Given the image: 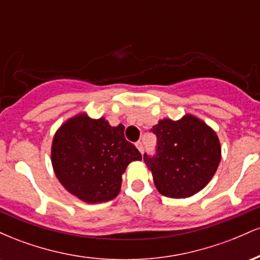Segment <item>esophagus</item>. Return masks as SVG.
Returning a JSON list of instances; mask_svg holds the SVG:
<instances>
[{"instance_id": "obj_1", "label": "esophagus", "mask_w": 260, "mask_h": 260, "mask_svg": "<svg viewBox=\"0 0 260 260\" xmlns=\"http://www.w3.org/2000/svg\"><path fill=\"white\" fill-rule=\"evenodd\" d=\"M136 147H137V149H138V150H139V153H140V154L144 153V145H143V143H142V142H138V143H137Z\"/></svg>"}]
</instances>
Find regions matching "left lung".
Returning <instances> with one entry per match:
<instances>
[{
  "label": "left lung",
  "mask_w": 260,
  "mask_h": 260,
  "mask_svg": "<svg viewBox=\"0 0 260 260\" xmlns=\"http://www.w3.org/2000/svg\"><path fill=\"white\" fill-rule=\"evenodd\" d=\"M151 131L157 137L156 155L144 154V162L160 194L181 199L201 192L221 160L215 131L190 113L177 121L160 120Z\"/></svg>",
  "instance_id": "obj_1"
}]
</instances>
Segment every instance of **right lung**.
<instances>
[{"label": "right lung", "instance_id": "1", "mask_svg": "<svg viewBox=\"0 0 260 260\" xmlns=\"http://www.w3.org/2000/svg\"><path fill=\"white\" fill-rule=\"evenodd\" d=\"M142 155L124 138V126L80 112L59 126L51 144L53 172L67 192L96 204L115 199L122 175Z\"/></svg>", "mask_w": 260, "mask_h": 260}]
</instances>
